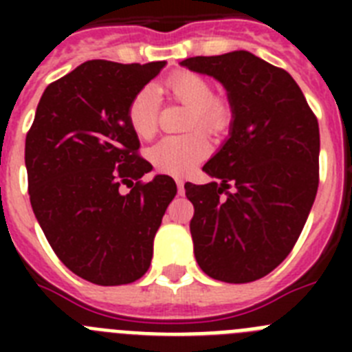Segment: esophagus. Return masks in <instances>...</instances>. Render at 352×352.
<instances>
[{"label":"esophagus","instance_id":"obj_1","mask_svg":"<svg viewBox=\"0 0 352 352\" xmlns=\"http://www.w3.org/2000/svg\"><path fill=\"white\" fill-rule=\"evenodd\" d=\"M176 186H178V194L182 195L185 192V182L183 179H176Z\"/></svg>","mask_w":352,"mask_h":352}]
</instances>
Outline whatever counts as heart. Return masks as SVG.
I'll list each match as a JSON object with an SVG mask.
<instances>
[{"instance_id":"b5f03b06","label":"heart","mask_w":352,"mask_h":352,"mask_svg":"<svg viewBox=\"0 0 352 352\" xmlns=\"http://www.w3.org/2000/svg\"><path fill=\"white\" fill-rule=\"evenodd\" d=\"M160 89L190 107L186 121L188 129L197 126L211 135H219L231 125V104L223 96L213 95L206 77L188 70L176 72L160 84ZM126 121L139 139L153 138L158 123V93L153 86H144L130 98ZM208 153V139L201 132H190L160 139L148 149V158L160 173L183 176L206 158Z\"/></svg>"}]
</instances>
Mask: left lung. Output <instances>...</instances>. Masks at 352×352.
I'll return each mask as SVG.
<instances>
[{
    "label": "left lung",
    "mask_w": 352,
    "mask_h": 352,
    "mask_svg": "<svg viewBox=\"0 0 352 352\" xmlns=\"http://www.w3.org/2000/svg\"><path fill=\"white\" fill-rule=\"evenodd\" d=\"M183 67L226 86L231 138L186 183L197 264L214 280L247 284L278 266L300 238L319 186V123L296 80L247 51L195 56Z\"/></svg>",
    "instance_id": "8db88e82"
}]
</instances>
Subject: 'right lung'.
<instances>
[{"instance_id":"right-lung-1","label":"right lung","mask_w":352,"mask_h":352,"mask_svg":"<svg viewBox=\"0 0 352 352\" xmlns=\"http://www.w3.org/2000/svg\"><path fill=\"white\" fill-rule=\"evenodd\" d=\"M164 65L86 61L49 84L28 130L33 213L61 263L96 285L130 284L148 272L176 195L169 176L142 182L151 164L126 121L130 98ZM121 184L131 188L126 195Z\"/></svg>"}]
</instances>
